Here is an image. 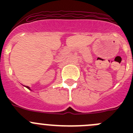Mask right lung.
<instances>
[{
    "instance_id": "obj_1",
    "label": "right lung",
    "mask_w": 133,
    "mask_h": 133,
    "mask_svg": "<svg viewBox=\"0 0 133 133\" xmlns=\"http://www.w3.org/2000/svg\"><path fill=\"white\" fill-rule=\"evenodd\" d=\"M26 87L27 89H29V90H30V88H29V87H28V86H26Z\"/></svg>"
}]
</instances>
